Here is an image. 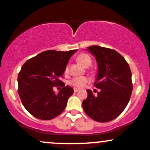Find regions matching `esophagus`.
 <instances>
[{
  "instance_id": "34e87169",
  "label": "esophagus",
  "mask_w": 150,
  "mask_h": 150,
  "mask_svg": "<svg viewBox=\"0 0 150 150\" xmlns=\"http://www.w3.org/2000/svg\"><path fill=\"white\" fill-rule=\"evenodd\" d=\"M79 91V89H78V88H74V91L75 93L78 92Z\"/></svg>"
}]
</instances>
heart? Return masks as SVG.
Listing matches in <instances>:
<instances>
[{"label":"heart","instance_id":"b5f03b06","mask_svg":"<svg viewBox=\"0 0 150 150\" xmlns=\"http://www.w3.org/2000/svg\"><path fill=\"white\" fill-rule=\"evenodd\" d=\"M77 61L82 64L84 67H88L92 64V60L88 54H81L77 56ZM69 71V66L67 65L65 68V72ZM89 81L88 78L85 76H76L72 79L69 83L72 86H75L76 88H81L84 86L86 83Z\"/></svg>","mask_w":150,"mask_h":150}]
</instances>
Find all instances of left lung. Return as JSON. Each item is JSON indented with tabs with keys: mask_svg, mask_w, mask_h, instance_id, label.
Listing matches in <instances>:
<instances>
[{
	"mask_svg": "<svg viewBox=\"0 0 150 150\" xmlns=\"http://www.w3.org/2000/svg\"><path fill=\"white\" fill-rule=\"evenodd\" d=\"M87 49L97 62L94 86L101 91L94 96L91 90H86L88 96L82 107L92 120L109 122L120 115L128 104L133 88L131 70L125 58L115 50L99 46Z\"/></svg>",
	"mask_w": 150,
	"mask_h": 150,
	"instance_id": "8db88e82",
	"label": "left lung"
}]
</instances>
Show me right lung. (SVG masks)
<instances>
[{"label":"right lung","instance_id":"obj_1","mask_svg":"<svg viewBox=\"0 0 150 150\" xmlns=\"http://www.w3.org/2000/svg\"><path fill=\"white\" fill-rule=\"evenodd\" d=\"M76 51H43L22 66L18 76V91L23 107L33 117L50 120L65 109L74 89L65 86L59 79L63 76L69 59ZM61 83L63 88L56 95L52 87Z\"/></svg>","mask_w":150,"mask_h":150}]
</instances>
